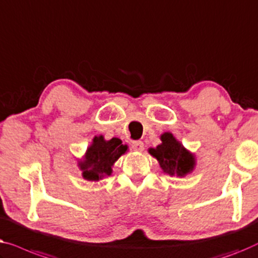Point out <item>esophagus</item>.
I'll return each instance as SVG.
<instances>
[{"instance_id": "34e87169", "label": "esophagus", "mask_w": 258, "mask_h": 258, "mask_svg": "<svg viewBox=\"0 0 258 258\" xmlns=\"http://www.w3.org/2000/svg\"><path fill=\"white\" fill-rule=\"evenodd\" d=\"M131 146H132L133 151H138V152H141L144 150V143L141 140H134L132 141V144H131Z\"/></svg>"}]
</instances>
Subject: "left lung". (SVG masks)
Returning a JSON list of instances; mask_svg holds the SVG:
<instances>
[{"label": "left lung", "instance_id": "left-lung-1", "mask_svg": "<svg viewBox=\"0 0 258 258\" xmlns=\"http://www.w3.org/2000/svg\"><path fill=\"white\" fill-rule=\"evenodd\" d=\"M162 144L157 148H150V153L158 159L164 172L169 175L184 176L194 167L193 155L184 150L170 133L161 136Z\"/></svg>", "mask_w": 258, "mask_h": 258}]
</instances>
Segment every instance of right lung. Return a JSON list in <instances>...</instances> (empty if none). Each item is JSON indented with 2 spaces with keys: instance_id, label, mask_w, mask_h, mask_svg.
I'll return each instance as SVG.
<instances>
[{
  "instance_id": "add662e5",
  "label": "right lung",
  "mask_w": 258,
  "mask_h": 258,
  "mask_svg": "<svg viewBox=\"0 0 258 258\" xmlns=\"http://www.w3.org/2000/svg\"><path fill=\"white\" fill-rule=\"evenodd\" d=\"M127 151V146L121 144L118 138L104 140L103 136L94 137L93 143L88 148L85 160L79 162L83 176L86 180L98 181L101 177L111 175L112 166Z\"/></svg>"
}]
</instances>
